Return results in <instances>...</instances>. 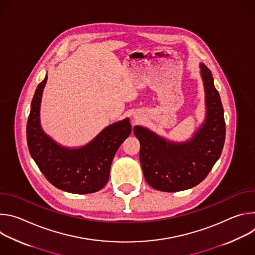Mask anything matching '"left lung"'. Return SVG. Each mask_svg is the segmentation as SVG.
<instances>
[{"instance_id":"left-lung-1","label":"left lung","mask_w":255,"mask_h":255,"mask_svg":"<svg viewBox=\"0 0 255 255\" xmlns=\"http://www.w3.org/2000/svg\"><path fill=\"white\" fill-rule=\"evenodd\" d=\"M205 88L206 119L194 136L185 142L166 140L147 128L135 126L140 142V163L147 184L161 192H179L199 185L219 159L226 126L220 95L211 70L200 64Z\"/></svg>"}]
</instances>
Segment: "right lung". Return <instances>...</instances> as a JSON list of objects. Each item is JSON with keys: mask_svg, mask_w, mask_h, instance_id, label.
<instances>
[{"mask_svg": "<svg viewBox=\"0 0 255 255\" xmlns=\"http://www.w3.org/2000/svg\"><path fill=\"white\" fill-rule=\"evenodd\" d=\"M47 76L38 85L27 121L29 152L40 171L55 188L72 194H91L108 183L113 158L132 127L129 118L103 129L91 142L68 148L44 133L40 125V105Z\"/></svg>", "mask_w": 255, "mask_h": 255, "instance_id": "obj_1", "label": "right lung"}]
</instances>
